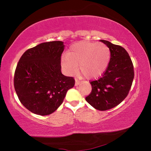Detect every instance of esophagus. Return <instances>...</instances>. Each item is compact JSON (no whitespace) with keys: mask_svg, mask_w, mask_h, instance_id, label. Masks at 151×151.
Returning <instances> with one entry per match:
<instances>
[{"mask_svg":"<svg viewBox=\"0 0 151 151\" xmlns=\"http://www.w3.org/2000/svg\"><path fill=\"white\" fill-rule=\"evenodd\" d=\"M79 84H80V81H78V79H75V86H78Z\"/></svg>","mask_w":151,"mask_h":151,"instance_id":"esophagus-1","label":"esophagus"}]
</instances>
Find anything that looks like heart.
<instances>
[{
    "mask_svg": "<svg viewBox=\"0 0 151 151\" xmlns=\"http://www.w3.org/2000/svg\"><path fill=\"white\" fill-rule=\"evenodd\" d=\"M111 52L106 45L79 42L71 46L66 56L61 59V66L68 75H73L79 68L88 78L101 76L108 67Z\"/></svg>",
    "mask_w": 151,
    "mask_h": 151,
    "instance_id": "heart-1",
    "label": "heart"
}]
</instances>
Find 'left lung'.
<instances>
[{"instance_id":"left-lung-1","label":"left lung","mask_w":151,"mask_h":151,"mask_svg":"<svg viewBox=\"0 0 151 151\" xmlns=\"http://www.w3.org/2000/svg\"><path fill=\"white\" fill-rule=\"evenodd\" d=\"M109 48L111 58L105 72L98 80L91 81L92 92L86 101L99 111L114 108L126 98L134 78V68L127 50L104 40H100Z\"/></svg>"}]
</instances>
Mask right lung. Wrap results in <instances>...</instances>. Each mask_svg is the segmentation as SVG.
<instances>
[{
    "label": "right lung",
    "mask_w": 151,
    "mask_h": 151,
    "mask_svg": "<svg viewBox=\"0 0 151 151\" xmlns=\"http://www.w3.org/2000/svg\"><path fill=\"white\" fill-rule=\"evenodd\" d=\"M64 49L62 41L43 42L28 49L18 63L14 78L15 91L22 105L32 113L52 114L75 85L73 77L61 73Z\"/></svg>",
    "instance_id": "right-lung-1"
}]
</instances>
